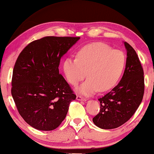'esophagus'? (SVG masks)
I'll use <instances>...</instances> for the list:
<instances>
[{"label":"esophagus","instance_id":"1","mask_svg":"<svg viewBox=\"0 0 154 154\" xmlns=\"http://www.w3.org/2000/svg\"><path fill=\"white\" fill-rule=\"evenodd\" d=\"M76 100H80V101H86V98L83 97H82V96L77 95V97H76Z\"/></svg>","mask_w":154,"mask_h":154}]
</instances>
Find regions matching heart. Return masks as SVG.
Returning a JSON list of instances; mask_svg holds the SVG:
<instances>
[{
    "instance_id": "obj_1",
    "label": "heart",
    "mask_w": 154,
    "mask_h": 154,
    "mask_svg": "<svg viewBox=\"0 0 154 154\" xmlns=\"http://www.w3.org/2000/svg\"><path fill=\"white\" fill-rule=\"evenodd\" d=\"M125 64L123 52L112 50L106 44L96 43L82 48L76 58H66L63 69L67 81L73 86L83 81L87 73V81L78 91L89 96L98 90L105 92L112 88L121 78Z\"/></svg>"
}]
</instances>
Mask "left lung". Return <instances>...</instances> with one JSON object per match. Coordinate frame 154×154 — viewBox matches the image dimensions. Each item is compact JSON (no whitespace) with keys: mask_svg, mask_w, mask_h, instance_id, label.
<instances>
[{"mask_svg":"<svg viewBox=\"0 0 154 154\" xmlns=\"http://www.w3.org/2000/svg\"><path fill=\"white\" fill-rule=\"evenodd\" d=\"M127 50L125 71L121 81L99 99L100 111L93 123L102 129H113L126 123L142 102L144 92V70L133 48L124 43Z\"/></svg>","mask_w":154,"mask_h":154,"instance_id":"left-lung-1","label":"left lung"}]
</instances>
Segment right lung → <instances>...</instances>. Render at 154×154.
<instances>
[{"label":"right lung","mask_w":154,"mask_h":154,"mask_svg":"<svg viewBox=\"0 0 154 154\" xmlns=\"http://www.w3.org/2000/svg\"><path fill=\"white\" fill-rule=\"evenodd\" d=\"M80 37L45 36L29 44L14 64L11 94L19 113L37 130L59 127L76 95L59 72L62 57Z\"/></svg>","instance_id":"1"}]
</instances>
